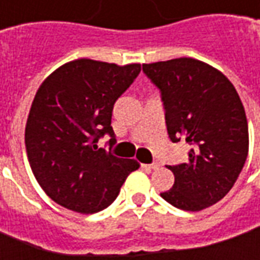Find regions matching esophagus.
Masks as SVG:
<instances>
[{
  "mask_svg": "<svg viewBox=\"0 0 260 260\" xmlns=\"http://www.w3.org/2000/svg\"><path fill=\"white\" fill-rule=\"evenodd\" d=\"M144 167L151 168V170H157V168H160V162H153V164H146Z\"/></svg>",
  "mask_w": 260,
  "mask_h": 260,
  "instance_id": "obj_1",
  "label": "esophagus"
}]
</instances>
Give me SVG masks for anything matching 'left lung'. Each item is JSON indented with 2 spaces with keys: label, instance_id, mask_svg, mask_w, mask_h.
<instances>
[{
  "label": "left lung",
  "instance_id": "1",
  "mask_svg": "<svg viewBox=\"0 0 260 260\" xmlns=\"http://www.w3.org/2000/svg\"><path fill=\"white\" fill-rule=\"evenodd\" d=\"M160 89L170 140L191 146L187 162L168 166L175 181L161 197L184 211H201L231 191L248 157V120L229 79L205 62L178 58L144 63Z\"/></svg>",
  "mask_w": 260,
  "mask_h": 260
}]
</instances>
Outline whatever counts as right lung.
I'll return each instance as SVG.
<instances>
[{
    "mask_svg": "<svg viewBox=\"0 0 260 260\" xmlns=\"http://www.w3.org/2000/svg\"><path fill=\"white\" fill-rule=\"evenodd\" d=\"M140 71V63L76 59L39 86L26 120L25 146L37 181L56 204L80 214L99 212L140 167L96 144L105 134L116 140L113 106Z\"/></svg>",
    "mask_w": 260,
    "mask_h": 260,
    "instance_id": "right-lung-1",
    "label": "right lung"
}]
</instances>
